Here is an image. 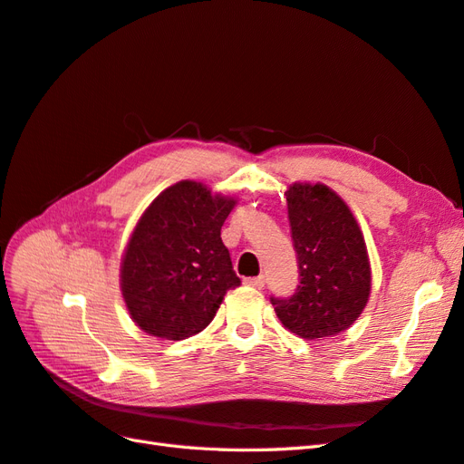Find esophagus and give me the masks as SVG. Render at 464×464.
<instances>
[{
    "instance_id": "1",
    "label": "esophagus",
    "mask_w": 464,
    "mask_h": 464,
    "mask_svg": "<svg viewBox=\"0 0 464 464\" xmlns=\"http://www.w3.org/2000/svg\"><path fill=\"white\" fill-rule=\"evenodd\" d=\"M244 283L249 285V286H254V288H263V286H265V276H263V275H259V276H249V278L244 280Z\"/></svg>"
}]
</instances>
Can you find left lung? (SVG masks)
Masks as SVG:
<instances>
[{"instance_id": "8db88e82", "label": "left lung", "mask_w": 464, "mask_h": 464, "mask_svg": "<svg viewBox=\"0 0 464 464\" xmlns=\"http://www.w3.org/2000/svg\"><path fill=\"white\" fill-rule=\"evenodd\" d=\"M300 285L288 298L271 296L283 325L314 341L348 329L370 298L366 244L346 203L323 184L286 191Z\"/></svg>"}]
</instances>
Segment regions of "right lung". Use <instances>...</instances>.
I'll list each match as a JSON object with an SVG mask.
<instances>
[{
	"mask_svg": "<svg viewBox=\"0 0 464 464\" xmlns=\"http://www.w3.org/2000/svg\"><path fill=\"white\" fill-rule=\"evenodd\" d=\"M236 201L198 181L164 189L139 218L121 263V294L145 333L181 341L213 321L240 286L220 228Z\"/></svg>",
	"mask_w": 464,
	"mask_h": 464,
	"instance_id": "obj_1",
	"label": "right lung"
}]
</instances>
